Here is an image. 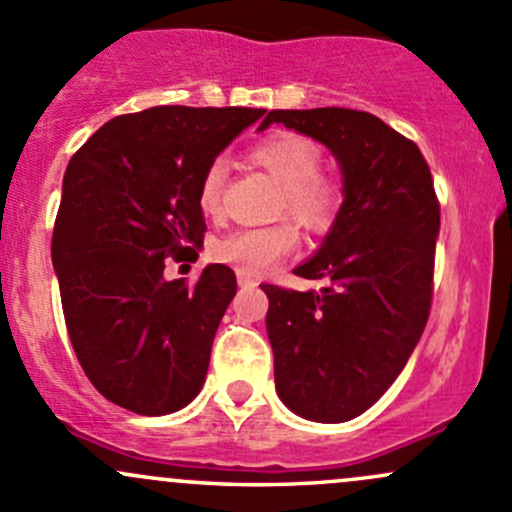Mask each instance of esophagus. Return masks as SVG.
<instances>
[{
  "label": "esophagus",
  "mask_w": 512,
  "mask_h": 512,
  "mask_svg": "<svg viewBox=\"0 0 512 512\" xmlns=\"http://www.w3.org/2000/svg\"><path fill=\"white\" fill-rule=\"evenodd\" d=\"M238 284H240V287H245V289H252V287H257V279L252 277V274L238 272Z\"/></svg>",
  "instance_id": "obj_1"
}]
</instances>
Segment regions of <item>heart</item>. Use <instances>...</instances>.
I'll use <instances>...</instances> for the list:
<instances>
[{"label": "heart", "instance_id": "1", "mask_svg": "<svg viewBox=\"0 0 512 512\" xmlns=\"http://www.w3.org/2000/svg\"><path fill=\"white\" fill-rule=\"evenodd\" d=\"M252 159L282 184L277 213H287L311 233H326L333 228L343 206V188L331 174L319 171L321 149L311 139L294 132L270 134L252 147ZM223 184L225 164L215 159L206 166L198 184V206L206 215L220 213ZM297 245L299 233L294 223L279 220L265 228L233 230L215 240L211 252L218 262L257 277L292 255Z\"/></svg>", "mask_w": 512, "mask_h": 512}]
</instances>
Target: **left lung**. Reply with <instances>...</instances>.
I'll list each match as a JSON object with an SVG mask.
<instances>
[{
  "instance_id": "1",
  "label": "left lung",
  "mask_w": 512,
  "mask_h": 512,
  "mask_svg": "<svg viewBox=\"0 0 512 512\" xmlns=\"http://www.w3.org/2000/svg\"><path fill=\"white\" fill-rule=\"evenodd\" d=\"M272 122L326 144L343 171V206L311 260L294 274L321 292L262 284L274 385L314 422H348L383 397L427 326L439 201L412 139L346 107L270 110Z\"/></svg>"
}]
</instances>
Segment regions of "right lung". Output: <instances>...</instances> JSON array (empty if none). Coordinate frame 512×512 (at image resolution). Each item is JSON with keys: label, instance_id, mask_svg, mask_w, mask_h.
<instances>
[{"label": "right lung", "instance_id": "right-lung-1", "mask_svg": "<svg viewBox=\"0 0 512 512\" xmlns=\"http://www.w3.org/2000/svg\"><path fill=\"white\" fill-rule=\"evenodd\" d=\"M265 110L161 105L105 122L63 179L51 257L80 368L102 397L159 417L206 380L235 272L164 279L203 245L198 184L206 166Z\"/></svg>", "mask_w": 512, "mask_h": 512}]
</instances>
